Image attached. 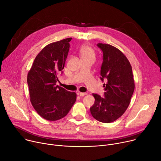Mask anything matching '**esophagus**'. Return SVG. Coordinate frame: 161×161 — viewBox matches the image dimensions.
<instances>
[{"instance_id": "obj_1", "label": "esophagus", "mask_w": 161, "mask_h": 161, "mask_svg": "<svg viewBox=\"0 0 161 161\" xmlns=\"http://www.w3.org/2000/svg\"><path fill=\"white\" fill-rule=\"evenodd\" d=\"M78 94L80 96L83 97V96H84L86 95V93H85V92H78Z\"/></svg>"}]
</instances>
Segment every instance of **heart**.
<instances>
[{"instance_id": "heart-1", "label": "heart", "mask_w": 161, "mask_h": 161, "mask_svg": "<svg viewBox=\"0 0 161 161\" xmlns=\"http://www.w3.org/2000/svg\"><path fill=\"white\" fill-rule=\"evenodd\" d=\"M80 54L81 59H86V58H92L94 59L95 58V52L93 49L87 45L83 46L80 49Z\"/></svg>"}]
</instances>
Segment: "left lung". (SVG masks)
Listing matches in <instances>:
<instances>
[{"label":"left lung","instance_id":"1","mask_svg":"<svg viewBox=\"0 0 161 161\" xmlns=\"http://www.w3.org/2000/svg\"><path fill=\"white\" fill-rule=\"evenodd\" d=\"M97 46L103 52L100 79L104 80V97L92 94L94 104L90 108L96 120L112 123L125 113L134 91L135 85L131 66L123 53L115 47L99 43Z\"/></svg>","mask_w":161,"mask_h":161}]
</instances>
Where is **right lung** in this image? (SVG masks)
Returning <instances> with one entry per match:
<instances>
[{
	"label": "right lung",
	"mask_w": 161,
	"mask_h": 161,
	"mask_svg": "<svg viewBox=\"0 0 161 161\" xmlns=\"http://www.w3.org/2000/svg\"><path fill=\"white\" fill-rule=\"evenodd\" d=\"M65 38L47 45L36 56L27 75L30 101L43 118L56 121L65 117L76 99V94L56 85L58 75L62 72L69 51Z\"/></svg>",
	"instance_id": "add662e5"
}]
</instances>
